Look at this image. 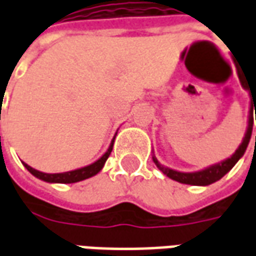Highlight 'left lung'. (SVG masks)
<instances>
[{
    "instance_id": "8db88e82",
    "label": "left lung",
    "mask_w": 256,
    "mask_h": 256,
    "mask_svg": "<svg viewBox=\"0 0 256 256\" xmlns=\"http://www.w3.org/2000/svg\"><path fill=\"white\" fill-rule=\"evenodd\" d=\"M237 75H238V79L242 82V86L244 89H248V84H246V79L242 80V76L238 72L237 70ZM250 96L251 97V106H250V116H248V124L247 130H246V134H244V138H242V144L238 145V148L236 150V152L228 158L225 160L220 162V163H215V164H211V166L206 167L203 170H198V172H177V170H172L170 167H166L162 164L158 160L155 158V155L152 156V160L156 164V167L160 170L164 176H167L168 178H172L174 181L181 184H188V185H198V186H207L210 184L216 182L218 180L224 177L225 174L230 172L233 166L236 164L237 162L240 160L244 155V152L247 150L248 144H250V140H251V134H252V126H254V118H252V110H255L256 112V93L251 92V88H250ZM255 142H256V136H255Z\"/></svg>"
}]
</instances>
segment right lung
Returning a JSON list of instances; mask_svg holds the SVG:
<instances>
[{
	"label": "right lung",
	"instance_id": "add662e5",
	"mask_svg": "<svg viewBox=\"0 0 256 256\" xmlns=\"http://www.w3.org/2000/svg\"><path fill=\"white\" fill-rule=\"evenodd\" d=\"M115 137H116V134L114 136V138H112L111 144H110V146H108V150H106V154L101 156L100 159H97L94 163H92V164H89V166L80 167V168H76V170H71V172H56V174H49V172H38V170H36V168H32L31 166H28V164L24 163V162H23V164H24L26 168H27V170H28L34 177H36L38 180H41V181H45V182H49V184L79 182V181H84V180H88V178L93 177V176H96L97 172H100L101 170H102V167H104V164H106L108 156L111 155Z\"/></svg>",
	"mask_w": 256,
	"mask_h": 256
}]
</instances>
